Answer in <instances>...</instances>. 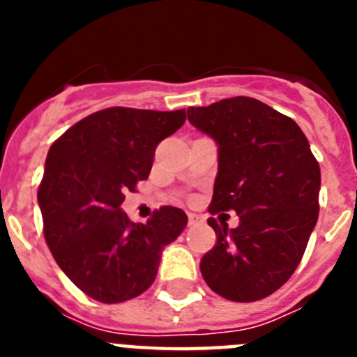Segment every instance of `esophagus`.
Masks as SVG:
<instances>
[{"instance_id":"34e87169","label":"esophagus","mask_w":357,"mask_h":357,"mask_svg":"<svg viewBox=\"0 0 357 357\" xmlns=\"http://www.w3.org/2000/svg\"><path fill=\"white\" fill-rule=\"evenodd\" d=\"M202 222H204V218L198 216V214H195V213H189V214H188V223H189V225H191V227L200 225Z\"/></svg>"}]
</instances>
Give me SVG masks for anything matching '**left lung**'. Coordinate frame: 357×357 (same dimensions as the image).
Masks as SVG:
<instances>
[{
	"label": "left lung",
	"mask_w": 357,
	"mask_h": 357,
	"mask_svg": "<svg viewBox=\"0 0 357 357\" xmlns=\"http://www.w3.org/2000/svg\"><path fill=\"white\" fill-rule=\"evenodd\" d=\"M188 119L218 144L209 213L239 216L236 229L209 218L216 245L202 257V275L227 301H261L304 255L318 220L320 166L301 127L255 98L189 107Z\"/></svg>",
	"instance_id": "left-lung-1"
}]
</instances>
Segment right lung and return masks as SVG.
<instances>
[{"label":"right lung","mask_w":357,"mask_h":357,"mask_svg":"<svg viewBox=\"0 0 357 357\" xmlns=\"http://www.w3.org/2000/svg\"><path fill=\"white\" fill-rule=\"evenodd\" d=\"M185 121V110H98L52 144L39 185L44 238L62 272L85 295L118 304L155 280L160 255L188 225L166 206L146 223L121 211L127 191L150 175L155 148Z\"/></svg>","instance_id":"right-lung-1"}]
</instances>
